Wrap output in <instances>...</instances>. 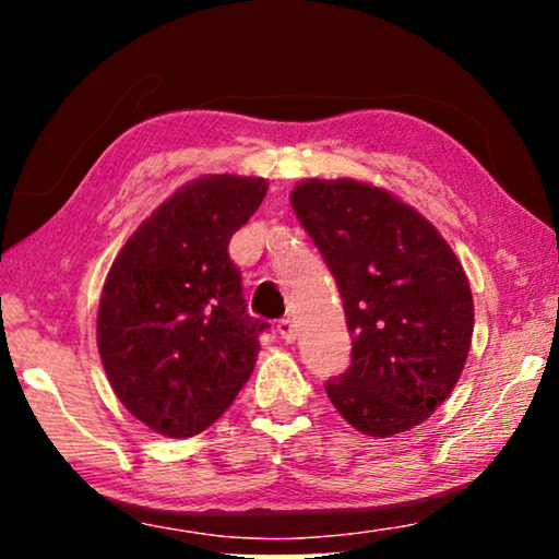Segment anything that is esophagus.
Segmentation results:
<instances>
[{
    "label": "esophagus",
    "mask_w": 559,
    "mask_h": 559,
    "mask_svg": "<svg viewBox=\"0 0 559 559\" xmlns=\"http://www.w3.org/2000/svg\"><path fill=\"white\" fill-rule=\"evenodd\" d=\"M278 335L283 337V343H296V337H298V330H296V323H293V320H281L278 323Z\"/></svg>",
    "instance_id": "obj_1"
}]
</instances>
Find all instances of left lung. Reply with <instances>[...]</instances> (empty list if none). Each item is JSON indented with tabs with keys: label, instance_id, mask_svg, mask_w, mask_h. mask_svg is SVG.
Listing matches in <instances>:
<instances>
[{
	"label": "left lung",
	"instance_id": "8db88e82",
	"mask_svg": "<svg viewBox=\"0 0 559 559\" xmlns=\"http://www.w3.org/2000/svg\"><path fill=\"white\" fill-rule=\"evenodd\" d=\"M323 253L353 335V365L325 384L347 424L394 437L449 400L473 337L471 286L437 226L382 187L302 179L290 192Z\"/></svg>",
	"mask_w": 559,
	"mask_h": 559
}]
</instances>
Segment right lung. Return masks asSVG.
<instances>
[{
	"instance_id": "1",
	"label": "right lung",
	"mask_w": 559,
	"mask_h": 559,
	"mask_svg": "<svg viewBox=\"0 0 559 559\" xmlns=\"http://www.w3.org/2000/svg\"><path fill=\"white\" fill-rule=\"evenodd\" d=\"M269 192L263 177L204 175L132 231L98 306V353L122 406L147 429L189 439L249 382L266 323L246 313L229 239Z\"/></svg>"
}]
</instances>
